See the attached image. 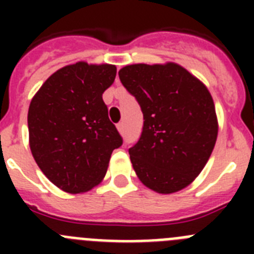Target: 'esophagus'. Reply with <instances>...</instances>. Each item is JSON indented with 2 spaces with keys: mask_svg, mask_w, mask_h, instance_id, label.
Segmentation results:
<instances>
[{
  "mask_svg": "<svg viewBox=\"0 0 254 254\" xmlns=\"http://www.w3.org/2000/svg\"><path fill=\"white\" fill-rule=\"evenodd\" d=\"M117 128H118V131H120L121 133H123V132H125V125H123V122L118 123V125H117Z\"/></svg>",
  "mask_w": 254,
  "mask_h": 254,
  "instance_id": "34e87169",
  "label": "esophagus"
}]
</instances>
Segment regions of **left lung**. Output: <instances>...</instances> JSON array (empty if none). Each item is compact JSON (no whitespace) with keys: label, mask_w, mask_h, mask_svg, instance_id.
Wrapping results in <instances>:
<instances>
[{"label":"left lung","mask_w":254,"mask_h":254,"mask_svg":"<svg viewBox=\"0 0 254 254\" xmlns=\"http://www.w3.org/2000/svg\"><path fill=\"white\" fill-rule=\"evenodd\" d=\"M118 75L143 114L140 138L128 149L134 172L159 193L181 190L201 173L216 142L210 93L176 64H131Z\"/></svg>","instance_id":"1"}]
</instances>
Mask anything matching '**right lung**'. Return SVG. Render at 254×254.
Returning a JSON list of instances; mask_svg holds the SVG:
<instances>
[{
    "mask_svg": "<svg viewBox=\"0 0 254 254\" xmlns=\"http://www.w3.org/2000/svg\"><path fill=\"white\" fill-rule=\"evenodd\" d=\"M116 73L112 64L77 62L53 73L30 103L31 154L47 178L69 193L100 183L112 152L122 146L103 102Z\"/></svg>",
    "mask_w": 254,
    "mask_h": 254,
    "instance_id": "obj_1",
    "label": "right lung"
}]
</instances>
